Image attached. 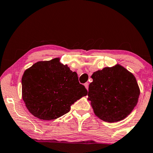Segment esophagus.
I'll list each match as a JSON object with an SVG mask.
<instances>
[{
    "label": "esophagus",
    "mask_w": 153,
    "mask_h": 153,
    "mask_svg": "<svg viewBox=\"0 0 153 153\" xmlns=\"http://www.w3.org/2000/svg\"><path fill=\"white\" fill-rule=\"evenodd\" d=\"M88 85H89V84L88 83V82H86L85 84H84V86L86 87V88L88 90Z\"/></svg>",
    "instance_id": "34e87169"
}]
</instances>
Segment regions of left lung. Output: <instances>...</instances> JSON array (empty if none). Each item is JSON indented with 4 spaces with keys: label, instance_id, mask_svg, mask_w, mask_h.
Returning a JSON list of instances; mask_svg holds the SVG:
<instances>
[{
    "label": "left lung",
    "instance_id": "8db88e82",
    "mask_svg": "<svg viewBox=\"0 0 153 153\" xmlns=\"http://www.w3.org/2000/svg\"><path fill=\"white\" fill-rule=\"evenodd\" d=\"M88 100L97 116L108 123L125 118L137 105L140 88L135 76L120 65L93 73Z\"/></svg>",
    "mask_w": 153,
    "mask_h": 153
}]
</instances>
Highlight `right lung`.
<instances>
[{
	"mask_svg": "<svg viewBox=\"0 0 153 153\" xmlns=\"http://www.w3.org/2000/svg\"><path fill=\"white\" fill-rule=\"evenodd\" d=\"M22 99L28 111L39 119H56L69 112L71 105L88 91L79 84L76 72L59 58L39 61L24 71Z\"/></svg>",
	"mask_w": 153,
	"mask_h": 153,
	"instance_id": "add662e5",
	"label": "right lung"
}]
</instances>
